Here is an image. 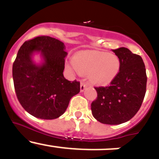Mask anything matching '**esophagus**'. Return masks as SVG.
Segmentation results:
<instances>
[{
  "mask_svg": "<svg viewBox=\"0 0 159 159\" xmlns=\"http://www.w3.org/2000/svg\"><path fill=\"white\" fill-rule=\"evenodd\" d=\"M86 88H87V84L84 82H81V84H80V90H81V92H83V91L85 90Z\"/></svg>",
  "mask_w": 159,
  "mask_h": 159,
  "instance_id": "obj_1",
  "label": "esophagus"
}]
</instances>
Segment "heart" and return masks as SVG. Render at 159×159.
<instances>
[{
  "mask_svg": "<svg viewBox=\"0 0 159 159\" xmlns=\"http://www.w3.org/2000/svg\"><path fill=\"white\" fill-rule=\"evenodd\" d=\"M120 60L115 54L98 51H81L74 56L73 61L67 64L68 69L81 75H89L93 84H109L119 72Z\"/></svg>",
  "mask_w": 159,
  "mask_h": 159,
  "instance_id": "obj_1",
  "label": "heart"
}]
</instances>
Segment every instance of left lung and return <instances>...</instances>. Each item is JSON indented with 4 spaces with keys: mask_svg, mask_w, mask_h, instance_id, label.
Wrapping results in <instances>:
<instances>
[{
    "mask_svg": "<svg viewBox=\"0 0 159 159\" xmlns=\"http://www.w3.org/2000/svg\"><path fill=\"white\" fill-rule=\"evenodd\" d=\"M120 60V69L110 86L94 88L98 97L91 103L97 121L120 125L129 121L142 105L146 91L145 66L141 56L126 48L113 50Z\"/></svg>",
    "mask_w": 159,
    "mask_h": 159,
    "instance_id": "8db88e82",
    "label": "left lung"
}]
</instances>
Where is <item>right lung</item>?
<instances>
[{"label":"right lung","instance_id":"obj_1","mask_svg":"<svg viewBox=\"0 0 159 159\" xmlns=\"http://www.w3.org/2000/svg\"><path fill=\"white\" fill-rule=\"evenodd\" d=\"M65 48L59 40L40 36L25 41L17 52L12 68L14 89L22 107L36 118H59L80 92V82L64 77ZM35 53L41 56V63L33 61Z\"/></svg>","mask_w":159,"mask_h":159}]
</instances>
